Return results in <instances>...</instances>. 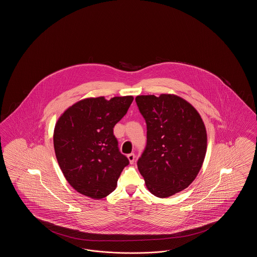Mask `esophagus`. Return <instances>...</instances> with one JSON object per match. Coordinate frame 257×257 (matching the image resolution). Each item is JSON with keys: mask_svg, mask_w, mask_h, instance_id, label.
<instances>
[{"mask_svg": "<svg viewBox=\"0 0 257 257\" xmlns=\"http://www.w3.org/2000/svg\"><path fill=\"white\" fill-rule=\"evenodd\" d=\"M127 157H128V160H129V162H130V164H133L135 162V154L134 153H130V154H128L127 155Z\"/></svg>", "mask_w": 257, "mask_h": 257, "instance_id": "34e87169", "label": "esophagus"}]
</instances>
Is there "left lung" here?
Masks as SVG:
<instances>
[{
    "mask_svg": "<svg viewBox=\"0 0 257 257\" xmlns=\"http://www.w3.org/2000/svg\"><path fill=\"white\" fill-rule=\"evenodd\" d=\"M136 103L147 130L138 169L152 195L169 197L186 189L201 169L207 147L204 123L189 102L176 95H140Z\"/></svg>",
    "mask_w": 257,
    "mask_h": 257,
    "instance_id": "left-lung-1",
    "label": "left lung"
}]
</instances>
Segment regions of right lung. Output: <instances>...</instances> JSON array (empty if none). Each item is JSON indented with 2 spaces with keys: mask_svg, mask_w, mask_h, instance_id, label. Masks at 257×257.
<instances>
[{
  "mask_svg": "<svg viewBox=\"0 0 257 257\" xmlns=\"http://www.w3.org/2000/svg\"><path fill=\"white\" fill-rule=\"evenodd\" d=\"M133 96L87 98L65 110L55 126L54 148L61 171L74 189L100 199L116 188L129 165L113 127L126 114Z\"/></svg>",
  "mask_w": 257,
  "mask_h": 257,
  "instance_id": "add662e5",
  "label": "right lung"
}]
</instances>
